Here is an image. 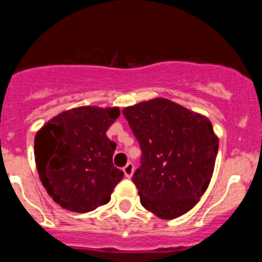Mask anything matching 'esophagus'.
Wrapping results in <instances>:
<instances>
[{
	"label": "esophagus",
	"instance_id": "1",
	"mask_svg": "<svg viewBox=\"0 0 262 262\" xmlns=\"http://www.w3.org/2000/svg\"><path fill=\"white\" fill-rule=\"evenodd\" d=\"M123 172H124V176H126L127 178L131 177V176H133V173H134V164L133 163H127V165L123 168Z\"/></svg>",
	"mask_w": 262,
	"mask_h": 262
}]
</instances>
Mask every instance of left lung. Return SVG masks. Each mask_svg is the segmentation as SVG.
Wrapping results in <instances>:
<instances>
[{"label":"left lung","instance_id":"1","mask_svg":"<svg viewBox=\"0 0 262 262\" xmlns=\"http://www.w3.org/2000/svg\"><path fill=\"white\" fill-rule=\"evenodd\" d=\"M142 159L133 176L140 202L161 219H174L198 203L212 177L219 140L203 115L166 98L123 108Z\"/></svg>","mask_w":262,"mask_h":262}]
</instances>
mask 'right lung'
<instances>
[{
    "label": "right lung",
    "mask_w": 262,
    "mask_h": 262,
    "mask_svg": "<svg viewBox=\"0 0 262 262\" xmlns=\"http://www.w3.org/2000/svg\"><path fill=\"white\" fill-rule=\"evenodd\" d=\"M119 115L118 107L82 106L62 111L36 133L39 178L62 209L89 212L110 201L123 172L113 164L117 144L106 131Z\"/></svg>",
    "instance_id": "obj_1"
}]
</instances>
